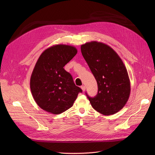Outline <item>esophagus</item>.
<instances>
[{
  "label": "esophagus",
  "instance_id": "34e87169",
  "mask_svg": "<svg viewBox=\"0 0 155 155\" xmlns=\"http://www.w3.org/2000/svg\"><path fill=\"white\" fill-rule=\"evenodd\" d=\"M81 88H82V90L84 92L85 91V90H86V88H85V85L81 86Z\"/></svg>",
  "mask_w": 155,
  "mask_h": 155
}]
</instances>
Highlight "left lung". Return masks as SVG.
<instances>
[{
	"mask_svg": "<svg viewBox=\"0 0 155 155\" xmlns=\"http://www.w3.org/2000/svg\"><path fill=\"white\" fill-rule=\"evenodd\" d=\"M81 51L98 85V93L88 97L93 108L105 116L114 114L127 103L131 84L125 65L107 45L91 41L81 45Z\"/></svg>",
	"mask_w": 155,
	"mask_h": 155,
	"instance_id": "left-lung-1",
	"label": "left lung"
}]
</instances>
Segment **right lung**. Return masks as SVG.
<instances>
[{
  "mask_svg": "<svg viewBox=\"0 0 155 155\" xmlns=\"http://www.w3.org/2000/svg\"><path fill=\"white\" fill-rule=\"evenodd\" d=\"M77 53L74 46L56 45L39 57L31 76L30 88L36 103L43 110L59 114L72 107L78 93L82 92L63 68Z\"/></svg>",
  "mask_w": 155,
  "mask_h": 155,
  "instance_id": "1",
  "label": "right lung"
}]
</instances>
